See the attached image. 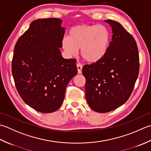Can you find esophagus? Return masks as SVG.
<instances>
[{"label":"esophagus","instance_id":"esophagus-1","mask_svg":"<svg viewBox=\"0 0 151 151\" xmlns=\"http://www.w3.org/2000/svg\"><path fill=\"white\" fill-rule=\"evenodd\" d=\"M82 68H83V65L81 63L77 64V68H78V73H82Z\"/></svg>","mask_w":151,"mask_h":151}]
</instances>
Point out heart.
I'll return each instance as SVG.
<instances>
[{"label":"heart","instance_id":"obj_1","mask_svg":"<svg viewBox=\"0 0 151 151\" xmlns=\"http://www.w3.org/2000/svg\"><path fill=\"white\" fill-rule=\"evenodd\" d=\"M110 42L109 32L101 25L75 26L70 30L69 37L62 40L63 47L66 53L74 56L78 50L83 59L94 63L105 57Z\"/></svg>","mask_w":151,"mask_h":151}]
</instances>
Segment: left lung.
Instances as JSON below:
<instances>
[{"label": "left lung", "mask_w": 151, "mask_h": 151, "mask_svg": "<svg viewBox=\"0 0 151 151\" xmlns=\"http://www.w3.org/2000/svg\"><path fill=\"white\" fill-rule=\"evenodd\" d=\"M112 28V40L102 59L82 69L85 96L92 109L107 113L130 98L139 74V58L134 37L119 23L105 21Z\"/></svg>", "instance_id": "obj_1"}]
</instances>
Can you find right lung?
Masks as SVG:
<instances>
[{
  "label": "right lung",
  "instance_id": "obj_1",
  "mask_svg": "<svg viewBox=\"0 0 151 151\" xmlns=\"http://www.w3.org/2000/svg\"><path fill=\"white\" fill-rule=\"evenodd\" d=\"M62 20L34 21L15 44L12 72L19 96L40 113H52L61 106L67 85L78 73L76 60L60 53L65 29Z\"/></svg>",
  "mask_w": 151,
  "mask_h": 151
}]
</instances>
